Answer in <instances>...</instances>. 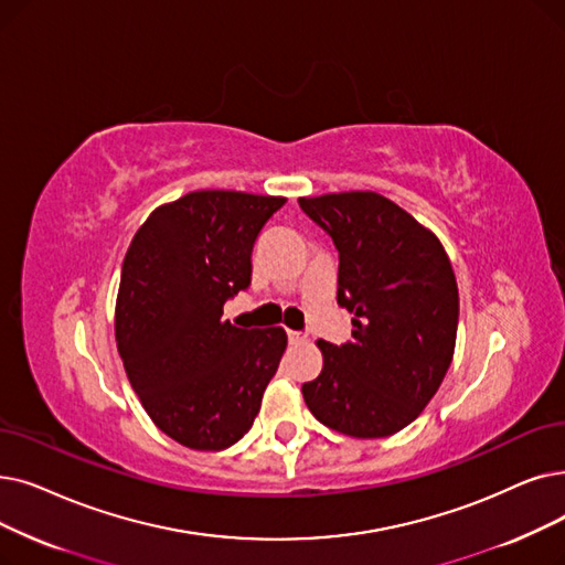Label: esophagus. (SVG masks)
Segmentation results:
<instances>
[{
  "label": "esophagus",
  "mask_w": 565,
  "mask_h": 565,
  "mask_svg": "<svg viewBox=\"0 0 565 565\" xmlns=\"http://www.w3.org/2000/svg\"><path fill=\"white\" fill-rule=\"evenodd\" d=\"M288 341L292 343V347H298V343L307 341V334L305 332H296V330H288Z\"/></svg>",
  "instance_id": "esophagus-1"
}]
</instances>
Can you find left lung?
Here are the masks:
<instances>
[{
    "label": "left lung",
    "mask_w": 565,
    "mask_h": 565,
    "mask_svg": "<svg viewBox=\"0 0 565 565\" xmlns=\"http://www.w3.org/2000/svg\"><path fill=\"white\" fill-rule=\"evenodd\" d=\"M339 252L337 302L353 339L318 341L323 370L302 385L318 423L355 438L397 434L436 395L455 353L459 292L431 231L374 191L300 199Z\"/></svg>",
    "instance_id": "obj_1"
}]
</instances>
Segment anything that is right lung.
I'll return each instance as SVG.
<instances>
[{
	"mask_svg": "<svg viewBox=\"0 0 565 565\" xmlns=\"http://www.w3.org/2000/svg\"><path fill=\"white\" fill-rule=\"evenodd\" d=\"M284 203L191 191L147 216L121 265L117 351L152 423L191 450H224L252 429L286 351L281 328L222 318L249 288L254 242Z\"/></svg>",
	"mask_w": 565,
	"mask_h": 565,
	"instance_id": "add662e5",
	"label": "right lung"
}]
</instances>
